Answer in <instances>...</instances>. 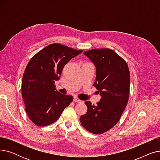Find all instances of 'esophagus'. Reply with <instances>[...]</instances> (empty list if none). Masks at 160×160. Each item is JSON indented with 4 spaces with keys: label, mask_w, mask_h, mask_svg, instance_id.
<instances>
[{
    "label": "esophagus",
    "mask_w": 160,
    "mask_h": 160,
    "mask_svg": "<svg viewBox=\"0 0 160 160\" xmlns=\"http://www.w3.org/2000/svg\"><path fill=\"white\" fill-rule=\"evenodd\" d=\"M73 101L75 102H77V103H80V102H82V101L81 100H80L79 98H78L77 97H74L73 99Z\"/></svg>",
    "instance_id": "1"
}]
</instances>
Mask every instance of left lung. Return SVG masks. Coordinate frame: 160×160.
<instances>
[{"label":"left lung","mask_w":160,"mask_h":160,"mask_svg":"<svg viewBox=\"0 0 160 160\" xmlns=\"http://www.w3.org/2000/svg\"><path fill=\"white\" fill-rule=\"evenodd\" d=\"M83 54L96 67L93 86L99 91L101 98L96 105L85 102L88 111L80 117V121L89 132L101 134L118 122L127 105L130 71L127 62L111 49H91Z\"/></svg>","instance_id":"left-lung-1"}]
</instances>
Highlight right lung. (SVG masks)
Returning <instances> with one entry per match:
<instances>
[{
  "label": "right lung",
  "instance_id": "obj_1",
  "mask_svg": "<svg viewBox=\"0 0 160 160\" xmlns=\"http://www.w3.org/2000/svg\"><path fill=\"white\" fill-rule=\"evenodd\" d=\"M82 51L53 43L29 61L23 74L21 91L25 110L37 126L45 127L54 122L72 102L73 97L61 94L54 83L60 80L64 66Z\"/></svg>",
  "mask_w": 160,
  "mask_h": 160
}]
</instances>
